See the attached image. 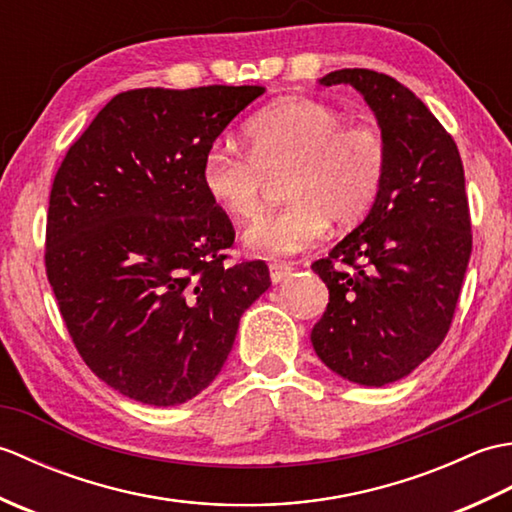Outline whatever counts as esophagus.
Instances as JSON below:
<instances>
[{"label":"esophagus","mask_w":512,"mask_h":512,"mask_svg":"<svg viewBox=\"0 0 512 512\" xmlns=\"http://www.w3.org/2000/svg\"><path fill=\"white\" fill-rule=\"evenodd\" d=\"M268 270H270V281H273V284H281V281H286L290 275H292V268L290 264H270L268 266Z\"/></svg>","instance_id":"esophagus-1"}]
</instances>
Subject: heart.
<instances>
[{"label": "heart", "instance_id": "1", "mask_svg": "<svg viewBox=\"0 0 512 512\" xmlns=\"http://www.w3.org/2000/svg\"><path fill=\"white\" fill-rule=\"evenodd\" d=\"M248 149L217 138L204 151L202 187L228 215L250 220L270 178H288L290 204L259 217L244 244L259 257H290L312 248L334 220L350 226L374 204L385 178L387 140L376 123H347L336 107L288 96L246 123Z\"/></svg>", "mask_w": 512, "mask_h": 512}]
</instances>
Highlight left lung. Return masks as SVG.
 <instances>
[{
  "mask_svg": "<svg viewBox=\"0 0 512 512\" xmlns=\"http://www.w3.org/2000/svg\"><path fill=\"white\" fill-rule=\"evenodd\" d=\"M319 83L363 94L387 167L372 211L312 264L330 303L310 339L332 372L383 387L411 374L451 328L473 248L464 167L447 129L391 76L345 68Z\"/></svg>",
  "mask_w": 512,
  "mask_h": 512,
  "instance_id": "8db88e82",
  "label": "left lung"
}]
</instances>
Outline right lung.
Segmentation results:
<instances>
[{
  "label": "right lung",
  "instance_id": "right-lung-1",
  "mask_svg": "<svg viewBox=\"0 0 512 512\" xmlns=\"http://www.w3.org/2000/svg\"><path fill=\"white\" fill-rule=\"evenodd\" d=\"M262 85L116 94L54 176L46 275L74 347L103 383L154 407L220 374L264 262L224 266L228 215L200 180L204 151Z\"/></svg>",
  "mask_w": 512,
  "mask_h": 512
}]
</instances>
